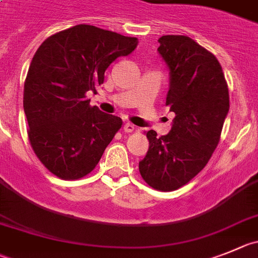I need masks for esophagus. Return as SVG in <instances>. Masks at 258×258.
<instances>
[{
  "instance_id": "34e87169",
  "label": "esophagus",
  "mask_w": 258,
  "mask_h": 258,
  "mask_svg": "<svg viewBox=\"0 0 258 258\" xmlns=\"http://www.w3.org/2000/svg\"><path fill=\"white\" fill-rule=\"evenodd\" d=\"M135 128H136V127H135L132 123H130V122H126V123H124V126H123L124 132H127V134H130V132H134Z\"/></svg>"
}]
</instances>
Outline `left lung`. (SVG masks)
<instances>
[{"instance_id": "left-lung-1", "label": "left lung", "mask_w": 258, "mask_h": 258, "mask_svg": "<svg viewBox=\"0 0 258 258\" xmlns=\"http://www.w3.org/2000/svg\"><path fill=\"white\" fill-rule=\"evenodd\" d=\"M158 42L170 76L165 104L175 117L165 136L148 131L139 169L149 186L167 192L188 183L210 160L229 112V91L216 57L194 39L163 35Z\"/></svg>"}]
</instances>
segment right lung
I'll return each instance as SVG.
<instances>
[{"instance_id":"right-lung-1","label":"right lung","mask_w":258,"mask_h":258,"mask_svg":"<svg viewBox=\"0 0 258 258\" xmlns=\"http://www.w3.org/2000/svg\"><path fill=\"white\" fill-rule=\"evenodd\" d=\"M137 38L93 25L62 30L44 40L24 84L30 145L42 164L61 179L85 177L99 163L122 119L91 107L113 61L137 47Z\"/></svg>"}]
</instances>
